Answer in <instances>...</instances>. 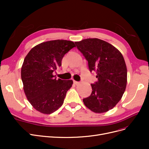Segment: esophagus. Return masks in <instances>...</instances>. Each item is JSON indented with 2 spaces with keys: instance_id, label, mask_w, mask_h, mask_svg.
<instances>
[{
  "instance_id": "obj_1",
  "label": "esophagus",
  "mask_w": 149,
  "mask_h": 149,
  "mask_svg": "<svg viewBox=\"0 0 149 149\" xmlns=\"http://www.w3.org/2000/svg\"><path fill=\"white\" fill-rule=\"evenodd\" d=\"M74 83L76 84V85H79V84H80V83L79 82H78V81H74Z\"/></svg>"
}]
</instances>
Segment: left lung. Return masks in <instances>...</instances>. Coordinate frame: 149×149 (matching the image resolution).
<instances>
[{
    "label": "left lung",
    "mask_w": 149,
    "mask_h": 149,
    "mask_svg": "<svg viewBox=\"0 0 149 149\" xmlns=\"http://www.w3.org/2000/svg\"><path fill=\"white\" fill-rule=\"evenodd\" d=\"M95 71L97 81L91 84L92 93L83 99L84 105L96 113L112 109L119 102L127 85V67L121 53L111 44L98 38L74 42Z\"/></svg>",
    "instance_id": "1"
}]
</instances>
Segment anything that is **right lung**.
<instances>
[{"label": "right lung", "mask_w": 149, "mask_h": 149, "mask_svg": "<svg viewBox=\"0 0 149 149\" xmlns=\"http://www.w3.org/2000/svg\"><path fill=\"white\" fill-rule=\"evenodd\" d=\"M73 42L56 40L43 42L30 49L21 69L24 90L35 109L49 114L63 105L72 80L56 79L53 73L61 66L64 55L75 47Z\"/></svg>", "instance_id": "1"}]
</instances>
